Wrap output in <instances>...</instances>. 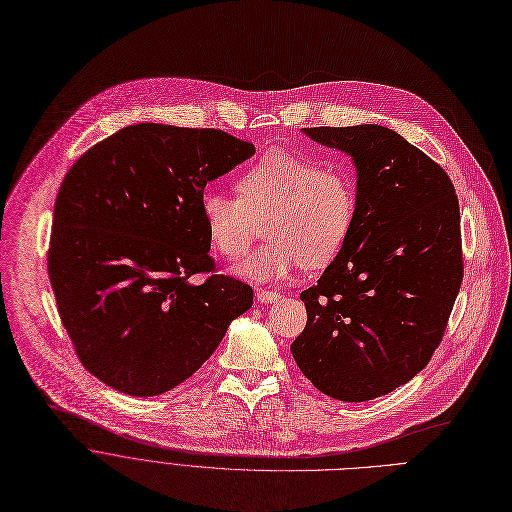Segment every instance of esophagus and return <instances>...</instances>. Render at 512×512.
I'll use <instances>...</instances> for the list:
<instances>
[{
    "instance_id": "esophagus-1",
    "label": "esophagus",
    "mask_w": 512,
    "mask_h": 512,
    "mask_svg": "<svg viewBox=\"0 0 512 512\" xmlns=\"http://www.w3.org/2000/svg\"><path fill=\"white\" fill-rule=\"evenodd\" d=\"M256 298L260 300V302H276V300H280L282 298V294L280 292H276V290H264V288H258L256 290Z\"/></svg>"
}]
</instances>
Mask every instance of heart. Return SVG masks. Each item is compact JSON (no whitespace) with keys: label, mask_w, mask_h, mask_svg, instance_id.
<instances>
[{"label":"heart","mask_w":512,"mask_h":512,"mask_svg":"<svg viewBox=\"0 0 512 512\" xmlns=\"http://www.w3.org/2000/svg\"><path fill=\"white\" fill-rule=\"evenodd\" d=\"M236 191L238 197L206 189L199 214L212 248L226 260H238L264 224L266 242L236 266L254 282L284 278L298 264L327 266L355 228L359 191L345 163L272 149L240 173Z\"/></svg>","instance_id":"b5f03b06"}]
</instances>
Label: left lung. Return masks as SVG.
<instances>
[{
    "instance_id": "left-lung-1",
    "label": "left lung",
    "mask_w": 512,
    "mask_h": 512,
    "mask_svg": "<svg viewBox=\"0 0 512 512\" xmlns=\"http://www.w3.org/2000/svg\"><path fill=\"white\" fill-rule=\"evenodd\" d=\"M353 157L355 228L300 298L306 327L290 351L319 391L367 401L416 377L438 349L464 262L448 173L379 125L302 129Z\"/></svg>"
}]
</instances>
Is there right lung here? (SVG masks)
Here are the masks:
<instances>
[{
	"mask_svg": "<svg viewBox=\"0 0 512 512\" xmlns=\"http://www.w3.org/2000/svg\"><path fill=\"white\" fill-rule=\"evenodd\" d=\"M254 151L218 129L141 123L66 173L48 276L80 363L102 383L135 397L173 389L252 306L246 282L214 274L199 197ZM195 273L211 276L195 285Z\"/></svg>",
	"mask_w": 512,
	"mask_h": 512,
	"instance_id": "obj_1",
	"label": "right lung"
}]
</instances>
